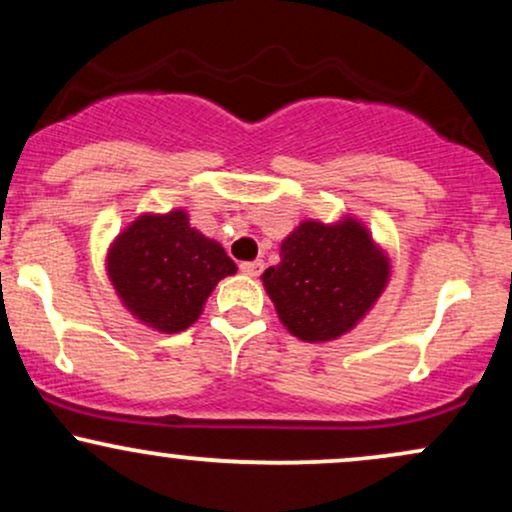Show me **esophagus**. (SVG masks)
Masks as SVG:
<instances>
[{
    "label": "esophagus",
    "instance_id": "esophagus-1",
    "mask_svg": "<svg viewBox=\"0 0 512 512\" xmlns=\"http://www.w3.org/2000/svg\"><path fill=\"white\" fill-rule=\"evenodd\" d=\"M264 269V262L262 260H255V262H243L240 264V272L245 276H260Z\"/></svg>",
    "mask_w": 512,
    "mask_h": 512
}]
</instances>
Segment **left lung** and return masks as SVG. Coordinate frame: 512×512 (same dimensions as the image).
I'll return each instance as SVG.
<instances>
[{
    "instance_id": "obj_1",
    "label": "left lung",
    "mask_w": 512,
    "mask_h": 512,
    "mask_svg": "<svg viewBox=\"0 0 512 512\" xmlns=\"http://www.w3.org/2000/svg\"><path fill=\"white\" fill-rule=\"evenodd\" d=\"M281 262L262 284L281 325L301 342L320 344L351 332L390 284L383 245L356 216L301 221L281 240Z\"/></svg>"
}]
</instances>
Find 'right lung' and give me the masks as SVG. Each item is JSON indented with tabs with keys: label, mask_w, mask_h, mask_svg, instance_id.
<instances>
[{
	"label": "right lung",
	"mask_w": 512,
	"mask_h": 512,
	"mask_svg": "<svg viewBox=\"0 0 512 512\" xmlns=\"http://www.w3.org/2000/svg\"><path fill=\"white\" fill-rule=\"evenodd\" d=\"M105 272L134 320L175 334L195 325L216 284L238 267L185 209H170L144 211L122 228L105 252Z\"/></svg>",
	"instance_id": "add662e5"
}]
</instances>
